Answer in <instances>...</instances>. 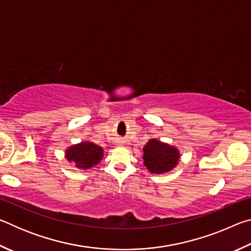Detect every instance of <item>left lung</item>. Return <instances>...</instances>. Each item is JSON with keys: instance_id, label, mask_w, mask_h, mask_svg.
<instances>
[{"instance_id": "8db88e82", "label": "left lung", "mask_w": 251, "mask_h": 251, "mask_svg": "<svg viewBox=\"0 0 251 251\" xmlns=\"http://www.w3.org/2000/svg\"><path fill=\"white\" fill-rule=\"evenodd\" d=\"M143 159L148 172L161 175L177 166L180 151L176 146L160 142L157 138H151L143 148Z\"/></svg>"}]
</instances>
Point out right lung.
<instances>
[{"label": "right lung", "mask_w": 251, "mask_h": 251, "mask_svg": "<svg viewBox=\"0 0 251 251\" xmlns=\"http://www.w3.org/2000/svg\"><path fill=\"white\" fill-rule=\"evenodd\" d=\"M104 157L103 147L93 142L83 141L66 148L65 158L78 169H90L100 163Z\"/></svg>", "instance_id": "1"}]
</instances>
